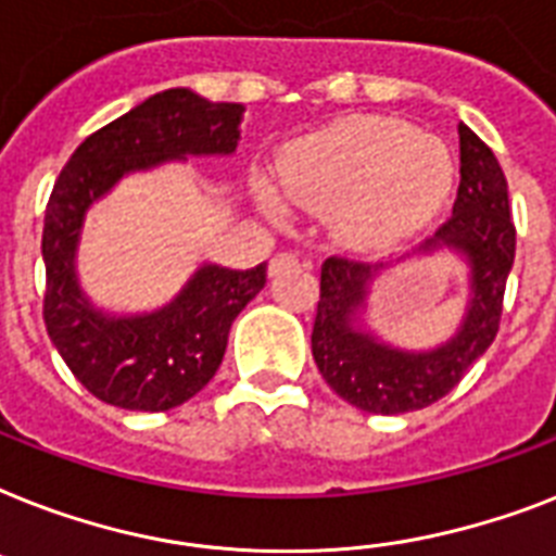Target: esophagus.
I'll use <instances>...</instances> for the list:
<instances>
[{
	"mask_svg": "<svg viewBox=\"0 0 556 556\" xmlns=\"http://www.w3.org/2000/svg\"><path fill=\"white\" fill-rule=\"evenodd\" d=\"M293 265H300V256L296 254H277L274 256V260H270V265H268V270H270V277H277V274H282V270H288V268H293Z\"/></svg>",
	"mask_w": 556,
	"mask_h": 556,
	"instance_id": "34e87169",
	"label": "esophagus"
}]
</instances>
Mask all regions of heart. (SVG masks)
Here are the masks:
<instances>
[{
    "label": "heart",
    "mask_w": 556,
    "mask_h": 556,
    "mask_svg": "<svg viewBox=\"0 0 556 556\" xmlns=\"http://www.w3.org/2000/svg\"><path fill=\"white\" fill-rule=\"evenodd\" d=\"M277 179L296 205L337 207V231L351 245L386 248L434 219L454 162L442 142L405 122L356 116L282 153Z\"/></svg>",
    "instance_id": "obj_1"
}]
</instances>
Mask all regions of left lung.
Instances as JSON below:
<instances>
[{
	"mask_svg": "<svg viewBox=\"0 0 556 556\" xmlns=\"http://www.w3.org/2000/svg\"><path fill=\"white\" fill-rule=\"evenodd\" d=\"M448 245L471 265V302L457 337L426 354L388 349L354 325L356 311L382 265L328 256L311 351L325 382L368 414L426 408L457 388L500 331L517 228L508 207V182L497 156L468 125H459V188L454 211L419 251Z\"/></svg>",
	"mask_w": 556,
	"mask_h": 556,
	"instance_id": "1",
	"label": "left lung"
}]
</instances>
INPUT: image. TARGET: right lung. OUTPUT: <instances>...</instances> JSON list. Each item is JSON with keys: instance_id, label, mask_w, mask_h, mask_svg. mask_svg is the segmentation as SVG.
Listing matches in <instances>:
<instances>
[{"instance_id": "1", "label": "right lung", "mask_w": 556, "mask_h": 556, "mask_svg": "<svg viewBox=\"0 0 556 556\" xmlns=\"http://www.w3.org/2000/svg\"><path fill=\"white\" fill-rule=\"evenodd\" d=\"M242 105L162 90L71 153L45 207L42 317L74 377L108 405L168 410L200 394L228 345L237 314L265 288L268 263L248 270L205 265L170 305L142 317L90 308L74 274L83 216L128 170L188 153H233Z\"/></svg>"}]
</instances>
